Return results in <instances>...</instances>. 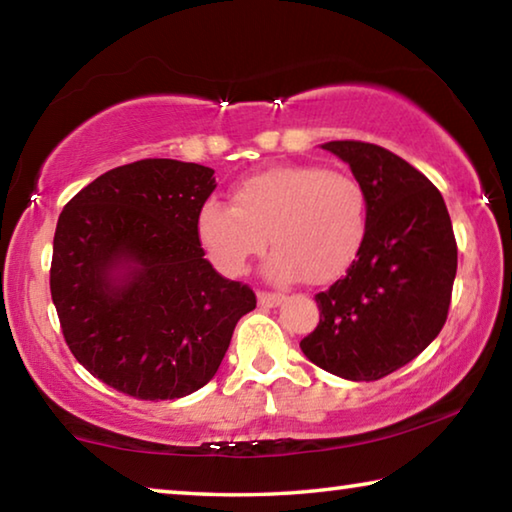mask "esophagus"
Instances as JSON below:
<instances>
[{"instance_id":"obj_1","label":"esophagus","mask_w":512,"mask_h":512,"mask_svg":"<svg viewBox=\"0 0 512 512\" xmlns=\"http://www.w3.org/2000/svg\"><path fill=\"white\" fill-rule=\"evenodd\" d=\"M257 302L262 307H277L282 302L280 293H271V291H257Z\"/></svg>"}]
</instances>
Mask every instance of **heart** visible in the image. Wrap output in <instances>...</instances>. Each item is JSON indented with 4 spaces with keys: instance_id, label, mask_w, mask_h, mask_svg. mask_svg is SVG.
Returning a JSON list of instances; mask_svg holds the SVG:
<instances>
[{
    "instance_id": "b5f03b06",
    "label": "heart",
    "mask_w": 512,
    "mask_h": 512,
    "mask_svg": "<svg viewBox=\"0 0 512 512\" xmlns=\"http://www.w3.org/2000/svg\"><path fill=\"white\" fill-rule=\"evenodd\" d=\"M368 230L366 189L348 171L318 164H280L241 180L232 205L207 201L198 212V241L225 275L273 250L266 275L325 284L348 271Z\"/></svg>"
}]
</instances>
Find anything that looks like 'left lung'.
<instances>
[{
	"instance_id": "8db88e82",
	"label": "left lung",
	"mask_w": 512,
	"mask_h": 512,
	"mask_svg": "<svg viewBox=\"0 0 512 512\" xmlns=\"http://www.w3.org/2000/svg\"><path fill=\"white\" fill-rule=\"evenodd\" d=\"M366 189L368 230L348 273L316 293L320 320L300 341L318 368L375 381L406 366L443 329L456 239L443 196L400 155L368 142H327Z\"/></svg>"
}]
</instances>
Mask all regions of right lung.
Masks as SVG:
<instances>
[{
	"label": "right lung",
	"instance_id": "obj_1",
	"mask_svg": "<svg viewBox=\"0 0 512 512\" xmlns=\"http://www.w3.org/2000/svg\"><path fill=\"white\" fill-rule=\"evenodd\" d=\"M214 169L149 158L110 169L58 216L49 287L81 366L137 400L203 388L257 298L205 259L198 212Z\"/></svg>",
	"mask_w": 512,
	"mask_h": 512
}]
</instances>
